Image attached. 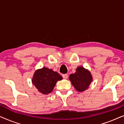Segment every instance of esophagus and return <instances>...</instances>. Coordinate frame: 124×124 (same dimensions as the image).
Wrapping results in <instances>:
<instances>
[{
  "instance_id": "esophagus-1",
  "label": "esophagus",
  "mask_w": 124,
  "mask_h": 124,
  "mask_svg": "<svg viewBox=\"0 0 124 124\" xmlns=\"http://www.w3.org/2000/svg\"><path fill=\"white\" fill-rule=\"evenodd\" d=\"M68 76L67 74H62V77H63L64 78L67 79V78H68Z\"/></svg>"
}]
</instances>
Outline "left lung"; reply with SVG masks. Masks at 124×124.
Instances as JSON below:
<instances>
[{
  "mask_svg": "<svg viewBox=\"0 0 124 124\" xmlns=\"http://www.w3.org/2000/svg\"><path fill=\"white\" fill-rule=\"evenodd\" d=\"M69 79L74 89L79 92H82L89 89L93 80L91 72L82 66L78 67L74 73L70 74Z\"/></svg>",
  "mask_w": 124,
  "mask_h": 124,
  "instance_id": "obj_1",
  "label": "left lung"
}]
</instances>
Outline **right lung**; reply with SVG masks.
<instances>
[{"label":"right lung","instance_id":"1","mask_svg":"<svg viewBox=\"0 0 124 124\" xmlns=\"http://www.w3.org/2000/svg\"><path fill=\"white\" fill-rule=\"evenodd\" d=\"M62 79V77L57 72L43 67L35 70L31 81L39 92L47 95L52 92L57 81Z\"/></svg>","mask_w":124,"mask_h":124}]
</instances>
